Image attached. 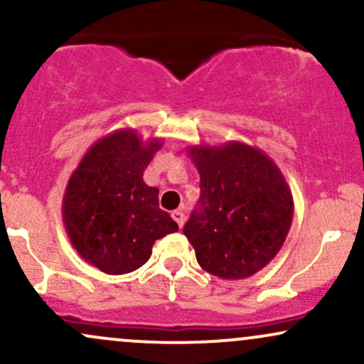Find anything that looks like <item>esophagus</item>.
<instances>
[{"label":"esophagus","instance_id":"esophagus-1","mask_svg":"<svg viewBox=\"0 0 364 364\" xmlns=\"http://www.w3.org/2000/svg\"><path fill=\"white\" fill-rule=\"evenodd\" d=\"M171 215H173V219L176 220L179 228H183V225H185V220H186V217H185V212H183V210H174L173 214H171Z\"/></svg>","mask_w":364,"mask_h":364}]
</instances>
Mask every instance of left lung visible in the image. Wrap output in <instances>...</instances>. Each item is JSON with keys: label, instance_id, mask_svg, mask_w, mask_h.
I'll return each mask as SVG.
<instances>
[{"label": "left lung", "instance_id": "8db88e82", "mask_svg": "<svg viewBox=\"0 0 364 364\" xmlns=\"http://www.w3.org/2000/svg\"><path fill=\"white\" fill-rule=\"evenodd\" d=\"M200 207L185 236L203 270L228 281L252 277L282 248L294 215L291 188L277 164L243 141L193 145Z\"/></svg>", "mask_w": 364, "mask_h": 364}]
</instances>
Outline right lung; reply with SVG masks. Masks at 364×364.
<instances>
[{"label": "right lung", "mask_w": 364, "mask_h": 364, "mask_svg": "<svg viewBox=\"0 0 364 364\" xmlns=\"http://www.w3.org/2000/svg\"><path fill=\"white\" fill-rule=\"evenodd\" d=\"M162 139L144 140L133 128L102 136L87 150L63 195V223L73 248L104 274L140 269L152 246L178 231L159 208V190L145 185L144 171Z\"/></svg>", "instance_id": "obj_1"}]
</instances>
